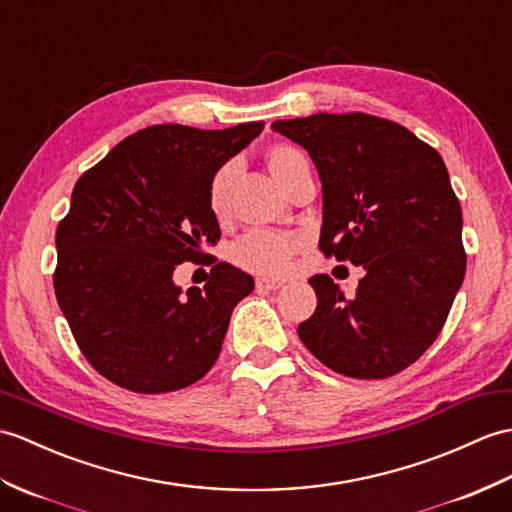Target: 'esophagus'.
I'll use <instances>...</instances> for the list:
<instances>
[{
	"instance_id": "1",
	"label": "esophagus",
	"mask_w": 512,
	"mask_h": 512,
	"mask_svg": "<svg viewBox=\"0 0 512 512\" xmlns=\"http://www.w3.org/2000/svg\"><path fill=\"white\" fill-rule=\"evenodd\" d=\"M255 288H257L259 292H272V290H279V288H283V281H279V279H266V277H259V279L255 281Z\"/></svg>"
}]
</instances>
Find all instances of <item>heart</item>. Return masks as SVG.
I'll return each mask as SVG.
<instances>
[{
	"mask_svg": "<svg viewBox=\"0 0 512 512\" xmlns=\"http://www.w3.org/2000/svg\"><path fill=\"white\" fill-rule=\"evenodd\" d=\"M268 163L272 174L279 178V183L288 187L292 176L307 165V157L299 148L275 146L268 152ZM235 174L237 161H227L211 176L207 200L216 218H222L229 209V192ZM296 248H299V237L296 235L270 229H251L233 244L231 259L235 261V266L255 272V275L277 277L288 272Z\"/></svg>",
	"mask_w": 512,
	"mask_h": 512,
	"instance_id": "b5f03b06",
	"label": "heart"
}]
</instances>
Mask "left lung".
Returning a JSON list of instances; mask_svg holds the SVG:
<instances>
[{"mask_svg": "<svg viewBox=\"0 0 512 512\" xmlns=\"http://www.w3.org/2000/svg\"><path fill=\"white\" fill-rule=\"evenodd\" d=\"M272 128L303 146L323 183L325 257L366 275L347 299L310 279L316 312L299 338L331 371L386 379L441 334L465 279L462 209L445 163L406 126L368 113H316Z\"/></svg>", "mask_w": 512, "mask_h": 512, "instance_id": "1", "label": "left lung"}]
</instances>
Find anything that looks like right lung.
Instances as JSON below:
<instances>
[{"mask_svg": "<svg viewBox=\"0 0 512 512\" xmlns=\"http://www.w3.org/2000/svg\"><path fill=\"white\" fill-rule=\"evenodd\" d=\"M261 128L150 126L78 178L56 229L54 292L78 349L115 386L159 395L216 364L233 307L255 281L202 251L220 240L209 181ZM183 260L212 266L187 295L171 281Z\"/></svg>", "mask_w": 512, "mask_h": 512, "instance_id": "right-lung-1", "label": "right lung"}]
</instances>
